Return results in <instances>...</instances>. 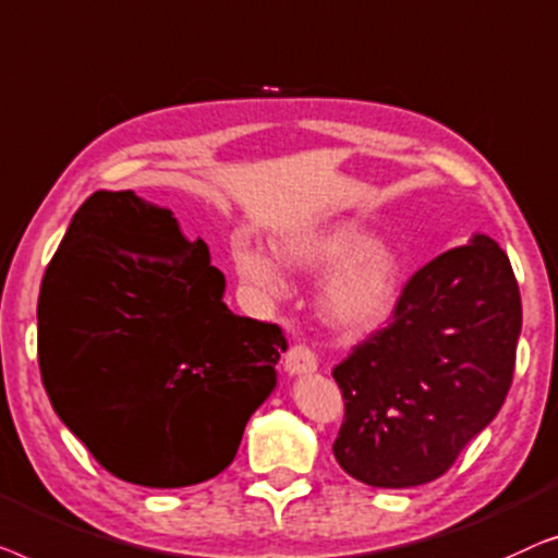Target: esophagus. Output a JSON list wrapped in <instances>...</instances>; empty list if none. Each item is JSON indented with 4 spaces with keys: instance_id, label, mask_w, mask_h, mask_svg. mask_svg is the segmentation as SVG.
Listing matches in <instances>:
<instances>
[{
    "instance_id": "1",
    "label": "esophagus",
    "mask_w": 558,
    "mask_h": 558,
    "mask_svg": "<svg viewBox=\"0 0 558 558\" xmlns=\"http://www.w3.org/2000/svg\"><path fill=\"white\" fill-rule=\"evenodd\" d=\"M318 368V356L305 343H295L286 354V372L288 374H311Z\"/></svg>"
}]
</instances>
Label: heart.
I'll return each instance as SVG.
<instances>
[{
	"mask_svg": "<svg viewBox=\"0 0 558 558\" xmlns=\"http://www.w3.org/2000/svg\"><path fill=\"white\" fill-rule=\"evenodd\" d=\"M280 255L295 268H336L320 293V308L328 324L343 333L374 331L395 308L402 278L397 255L387 245L374 242L361 225L343 222L298 232L282 242ZM234 265L240 276L255 286L280 288L278 265L263 250H238Z\"/></svg>",
	"mask_w": 558,
	"mask_h": 558,
	"instance_id": "b5f03b06",
	"label": "heart"
}]
</instances>
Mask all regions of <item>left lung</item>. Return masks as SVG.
Returning <instances> with one entry per match:
<instances>
[{
  "label": "left lung",
  "mask_w": 558,
  "mask_h": 558,
  "mask_svg": "<svg viewBox=\"0 0 558 558\" xmlns=\"http://www.w3.org/2000/svg\"><path fill=\"white\" fill-rule=\"evenodd\" d=\"M521 293L498 242L475 234L407 280L389 324L333 366L339 465L374 488H414L452 468L506 402Z\"/></svg>",
  "instance_id": "1"
}]
</instances>
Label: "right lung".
Instances as JSON below:
<instances>
[{
    "instance_id": "obj_1",
    "label": "right lung",
    "mask_w": 558,
    "mask_h": 558,
    "mask_svg": "<svg viewBox=\"0 0 558 558\" xmlns=\"http://www.w3.org/2000/svg\"><path fill=\"white\" fill-rule=\"evenodd\" d=\"M222 293L171 209L96 192L73 215L40 286L37 359L52 410L111 475L184 488L234 460L288 341Z\"/></svg>"
}]
</instances>
